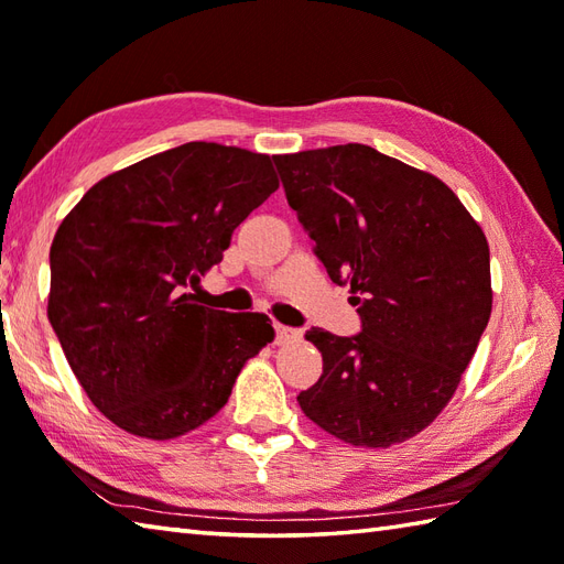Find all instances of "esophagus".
Masks as SVG:
<instances>
[{"instance_id":"esophagus-1","label":"esophagus","mask_w":564,"mask_h":564,"mask_svg":"<svg viewBox=\"0 0 564 564\" xmlns=\"http://www.w3.org/2000/svg\"><path fill=\"white\" fill-rule=\"evenodd\" d=\"M275 329V344H293V341H301V329H293V327H283V325H273Z\"/></svg>"}]
</instances>
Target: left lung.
Returning a JSON list of instances; mask_svg holds the SVG:
<instances>
[{"instance_id": "left-lung-1", "label": "left lung", "mask_w": 564, "mask_h": 564, "mask_svg": "<svg viewBox=\"0 0 564 564\" xmlns=\"http://www.w3.org/2000/svg\"><path fill=\"white\" fill-rule=\"evenodd\" d=\"M273 164L361 317L354 337L305 332L322 376L297 404L351 446L416 436L451 402L492 315L482 227L441 178L358 142L273 154Z\"/></svg>"}]
</instances>
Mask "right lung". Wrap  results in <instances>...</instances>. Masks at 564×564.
Returning a JSON list of instances; mask_svg holds the SVG:
<instances>
[{"label": "right lung", "mask_w": 564, "mask_h": 564, "mask_svg": "<svg viewBox=\"0 0 564 564\" xmlns=\"http://www.w3.org/2000/svg\"><path fill=\"white\" fill-rule=\"evenodd\" d=\"M279 188L269 154L186 142L94 184L57 227L47 319L94 406L133 436H184L218 414L273 341L259 313L186 293Z\"/></svg>", "instance_id": "1"}]
</instances>
